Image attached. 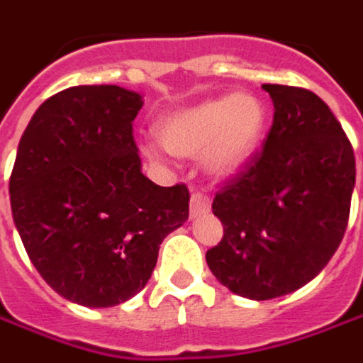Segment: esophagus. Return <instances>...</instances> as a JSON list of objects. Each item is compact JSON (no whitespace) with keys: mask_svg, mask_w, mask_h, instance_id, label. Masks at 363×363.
<instances>
[{"mask_svg":"<svg viewBox=\"0 0 363 363\" xmlns=\"http://www.w3.org/2000/svg\"><path fill=\"white\" fill-rule=\"evenodd\" d=\"M210 211V198L203 196V194H191V199H189V218H199L203 213Z\"/></svg>","mask_w":363,"mask_h":363,"instance_id":"esophagus-1","label":"esophagus"}]
</instances>
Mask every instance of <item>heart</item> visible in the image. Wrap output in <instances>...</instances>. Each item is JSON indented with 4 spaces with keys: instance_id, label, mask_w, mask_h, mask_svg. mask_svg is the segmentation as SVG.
<instances>
[{
    "instance_id": "b5f03b06",
    "label": "heart",
    "mask_w": 363,
    "mask_h": 363,
    "mask_svg": "<svg viewBox=\"0 0 363 363\" xmlns=\"http://www.w3.org/2000/svg\"><path fill=\"white\" fill-rule=\"evenodd\" d=\"M266 108L255 96L235 94L182 109L157 125L160 142L177 157H201L211 176L240 172L254 155L266 130ZM143 152L160 160L153 145Z\"/></svg>"
}]
</instances>
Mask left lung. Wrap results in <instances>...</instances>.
Instances as JSON below:
<instances>
[{"instance_id": "1", "label": "left lung", "mask_w": 363, "mask_h": 363, "mask_svg": "<svg viewBox=\"0 0 363 363\" xmlns=\"http://www.w3.org/2000/svg\"><path fill=\"white\" fill-rule=\"evenodd\" d=\"M274 123L211 210L223 238L206 262L225 288L272 300L312 281L346 233L356 157L332 109L310 89L264 84Z\"/></svg>"}]
</instances>
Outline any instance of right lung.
Masks as SVG:
<instances>
[{"mask_svg":"<svg viewBox=\"0 0 363 363\" xmlns=\"http://www.w3.org/2000/svg\"><path fill=\"white\" fill-rule=\"evenodd\" d=\"M140 94L77 85L41 104L17 145L11 213L40 276L65 300L111 308L152 278L189 216L184 184L155 186L133 142Z\"/></svg>","mask_w":363,"mask_h":363,"instance_id":"1","label":"right lung"}]
</instances>
